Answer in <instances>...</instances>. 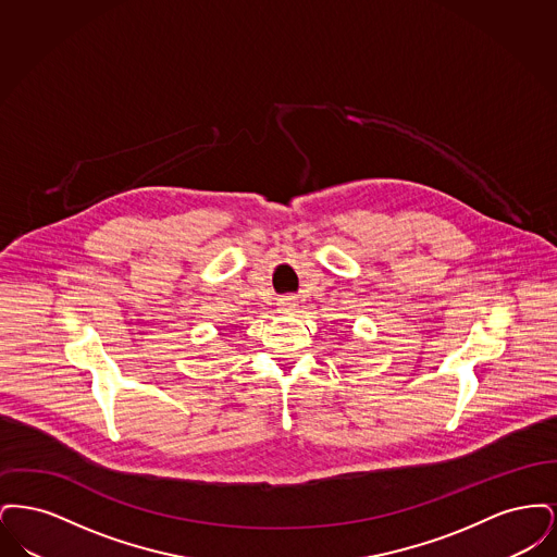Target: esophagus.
<instances>
[{"label": "esophagus", "mask_w": 557, "mask_h": 557, "mask_svg": "<svg viewBox=\"0 0 557 557\" xmlns=\"http://www.w3.org/2000/svg\"><path fill=\"white\" fill-rule=\"evenodd\" d=\"M294 309H296V300H294L292 296H288V298H284V300H282V311L290 313V311H294Z\"/></svg>", "instance_id": "obj_1"}]
</instances>
